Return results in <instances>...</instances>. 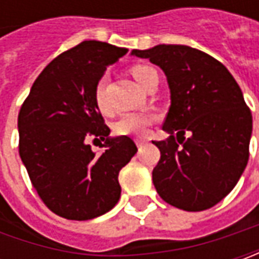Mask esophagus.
Instances as JSON below:
<instances>
[{"mask_svg":"<svg viewBox=\"0 0 259 259\" xmlns=\"http://www.w3.org/2000/svg\"><path fill=\"white\" fill-rule=\"evenodd\" d=\"M145 143H147V140H145V138H137V140H135V144H137V147H143Z\"/></svg>","mask_w":259,"mask_h":259,"instance_id":"esophagus-1","label":"esophagus"}]
</instances>
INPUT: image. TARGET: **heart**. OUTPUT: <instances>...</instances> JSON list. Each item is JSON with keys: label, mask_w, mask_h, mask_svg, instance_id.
<instances>
[{"label": "heart", "mask_w": 259, "mask_h": 259, "mask_svg": "<svg viewBox=\"0 0 259 259\" xmlns=\"http://www.w3.org/2000/svg\"><path fill=\"white\" fill-rule=\"evenodd\" d=\"M130 73L138 82V85L147 88V85L151 82V79L157 76L155 69L148 65H133L130 67ZM104 86L105 79L101 77L96 85H95L94 96L95 102L99 108H104ZM155 116L153 114H130L122 115L114 124V133L116 135H143L147 131V128L154 122Z\"/></svg>", "instance_id": "heart-1"}]
</instances>
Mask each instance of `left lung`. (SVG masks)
I'll return each instance as SVG.
<instances>
[{"instance_id":"8db88e82","label":"left lung","mask_w":259,"mask_h":259,"mask_svg":"<svg viewBox=\"0 0 259 259\" xmlns=\"http://www.w3.org/2000/svg\"><path fill=\"white\" fill-rule=\"evenodd\" d=\"M131 55L160 66L170 88L163 125L170 137L153 141L161 154L153 170L157 193L187 212L212 207L234 189L249 158L252 115L241 88L219 60L189 46Z\"/></svg>"}]
</instances>
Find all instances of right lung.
Returning a JSON list of instances; mask_svg holds the SVG:
<instances>
[{"label":"right lung","mask_w":259,"mask_h":259,"mask_svg":"<svg viewBox=\"0 0 259 259\" xmlns=\"http://www.w3.org/2000/svg\"><path fill=\"white\" fill-rule=\"evenodd\" d=\"M128 49L86 40L53 59L18 112V151L43 203L70 221H88L118 203V174L137 153L126 137L109 138L95 85ZM89 138L105 140L96 156Z\"/></svg>","instance_id":"1"}]
</instances>
